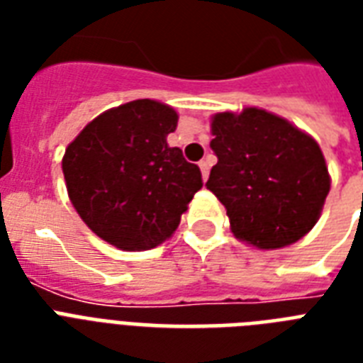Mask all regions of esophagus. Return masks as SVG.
Here are the masks:
<instances>
[{
	"instance_id": "esophagus-1",
	"label": "esophagus",
	"mask_w": 363,
	"mask_h": 363,
	"mask_svg": "<svg viewBox=\"0 0 363 363\" xmlns=\"http://www.w3.org/2000/svg\"><path fill=\"white\" fill-rule=\"evenodd\" d=\"M199 169H201L203 181H207V177H209V162H207V160H201V162H199Z\"/></svg>"
}]
</instances>
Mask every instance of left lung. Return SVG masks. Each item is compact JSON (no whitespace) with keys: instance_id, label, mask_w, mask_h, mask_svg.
<instances>
[{"instance_id":"1","label":"left lung","mask_w":363,"mask_h":363,"mask_svg":"<svg viewBox=\"0 0 363 363\" xmlns=\"http://www.w3.org/2000/svg\"><path fill=\"white\" fill-rule=\"evenodd\" d=\"M211 131L218 162L205 186L226 207L233 235L273 250L309 233L330 192L318 143L256 107L218 113Z\"/></svg>"}]
</instances>
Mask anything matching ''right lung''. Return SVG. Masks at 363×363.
<instances>
[{
    "label": "right lung",
    "instance_id": "right-lung-1",
    "mask_svg": "<svg viewBox=\"0 0 363 363\" xmlns=\"http://www.w3.org/2000/svg\"><path fill=\"white\" fill-rule=\"evenodd\" d=\"M177 121L169 105L135 99L101 113L65 148L71 203L98 238L147 250L173 235L203 186L198 165L167 145Z\"/></svg>",
    "mask_w": 363,
    "mask_h": 363
}]
</instances>
